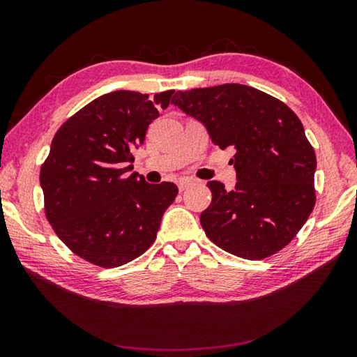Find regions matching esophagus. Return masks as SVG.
I'll return each instance as SVG.
<instances>
[{"instance_id": "esophagus-1", "label": "esophagus", "mask_w": 357, "mask_h": 357, "mask_svg": "<svg viewBox=\"0 0 357 357\" xmlns=\"http://www.w3.org/2000/svg\"><path fill=\"white\" fill-rule=\"evenodd\" d=\"M190 184H192V179H189V178H181V179L178 181V187H179L181 192L185 190L187 187H189Z\"/></svg>"}]
</instances>
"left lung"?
I'll return each mask as SVG.
<instances>
[{"instance_id":"left-lung-1","label":"left lung","mask_w":357,"mask_h":357,"mask_svg":"<svg viewBox=\"0 0 357 357\" xmlns=\"http://www.w3.org/2000/svg\"><path fill=\"white\" fill-rule=\"evenodd\" d=\"M172 104L200 121L220 149L236 151L234 189L208 183L213 202L200 215L206 236L245 259L291 243L315 206L317 170L315 151L291 108L239 83L178 91Z\"/></svg>"}]
</instances>
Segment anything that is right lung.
<instances>
[{"instance_id":"1","label":"right lung","mask_w":357,"mask_h":357,"mask_svg":"<svg viewBox=\"0 0 357 357\" xmlns=\"http://www.w3.org/2000/svg\"><path fill=\"white\" fill-rule=\"evenodd\" d=\"M173 89L113 91L89 102L53 137L40 168L45 215L58 238L86 261L116 268L146 252L178 195L173 183L149 184L132 173L142 146Z\"/></svg>"}]
</instances>
